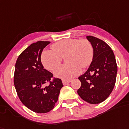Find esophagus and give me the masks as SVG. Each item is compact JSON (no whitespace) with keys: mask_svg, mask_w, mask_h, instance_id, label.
Wrapping results in <instances>:
<instances>
[{"mask_svg":"<svg viewBox=\"0 0 129 129\" xmlns=\"http://www.w3.org/2000/svg\"><path fill=\"white\" fill-rule=\"evenodd\" d=\"M71 82V80H66V79H63L62 80V83L63 85H68V83H70Z\"/></svg>","mask_w":129,"mask_h":129,"instance_id":"1","label":"esophagus"}]
</instances>
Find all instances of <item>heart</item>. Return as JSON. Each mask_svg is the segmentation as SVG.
Segmentation results:
<instances>
[{
	"mask_svg": "<svg viewBox=\"0 0 129 129\" xmlns=\"http://www.w3.org/2000/svg\"><path fill=\"white\" fill-rule=\"evenodd\" d=\"M52 50H46L41 54V61L47 70L52 71L59 66L65 57L66 64L57 68L55 76L70 79L79 74L81 67L86 68L91 63L93 47L87 39H67L59 41L51 46Z\"/></svg>",
	"mask_w": 129,
	"mask_h": 129,
	"instance_id": "1",
	"label": "heart"
}]
</instances>
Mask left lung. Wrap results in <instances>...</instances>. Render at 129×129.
<instances>
[{"label": "left lung", "mask_w": 129, "mask_h": 129, "mask_svg": "<svg viewBox=\"0 0 129 129\" xmlns=\"http://www.w3.org/2000/svg\"><path fill=\"white\" fill-rule=\"evenodd\" d=\"M93 47V58L89 68L79 79L77 90L83 100L92 104L101 103L109 97L114 88L117 66L113 50L102 40L87 36Z\"/></svg>", "instance_id": "obj_1"}]
</instances>
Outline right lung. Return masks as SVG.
Instances as JSON below:
<instances>
[{"mask_svg":"<svg viewBox=\"0 0 129 129\" xmlns=\"http://www.w3.org/2000/svg\"><path fill=\"white\" fill-rule=\"evenodd\" d=\"M50 43L31 44L18 56L15 66L14 83L18 97L23 104L38 113L52 110L63 87L61 80L53 77L41 63V53Z\"/></svg>","mask_w":129,"mask_h":129,"instance_id":"add662e5","label":"right lung"}]
</instances>
